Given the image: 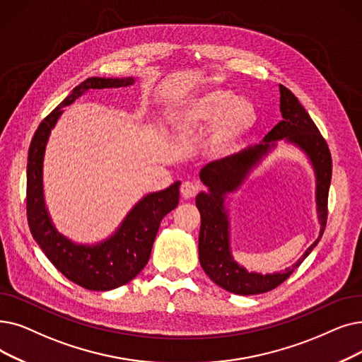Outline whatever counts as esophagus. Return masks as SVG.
Returning <instances> with one entry per match:
<instances>
[{
	"label": "esophagus",
	"instance_id": "esophagus-1",
	"mask_svg": "<svg viewBox=\"0 0 362 362\" xmlns=\"http://www.w3.org/2000/svg\"><path fill=\"white\" fill-rule=\"evenodd\" d=\"M199 192V185L195 183V182H183L182 186H180V194L185 199H189V198H194L197 197V194Z\"/></svg>",
	"mask_w": 362,
	"mask_h": 362
}]
</instances>
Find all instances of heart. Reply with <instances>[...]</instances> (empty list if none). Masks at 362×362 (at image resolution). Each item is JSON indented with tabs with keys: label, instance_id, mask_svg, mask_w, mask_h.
<instances>
[{
	"label": "heart",
	"instance_id": "1",
	"mask_svg": "<svg viewBox=\"0 0 362 362\" xmlns=\"http://www.w3.org/2000/svg\"><path fill=\"white\" fill-rule=\"evenodd\" d=\"M257 122L255 106L237 100L228 88H210L180 105L171 115V127L179 133H195L211 127L207 149L213 156L229 153Z\"/></svg>",
	"mask_w": 362,
	"mask_h": 362
}]
</instances>
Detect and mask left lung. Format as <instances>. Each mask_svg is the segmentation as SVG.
I'll return each mask as SVG.
<instances>
[{
  "label": "left lung",
  "mask_w": 362,
  "mask_h": 362,
  "mask_svg": "<svg viewBox=\"0 0 362 362\" xmlns=\"http://www.w3.org/2000/svg\"><path fill=\"white\" fill-rule=\"evenodd\" d=\"M279 109L282 119L264 136L263 142L248 146L238 153L210 163L199 173L202 183L209 186V194L201 192L197 197V207L201 214L199 228V263L210 279L226 291L250 296L271 291L282 284L310 251L320 243L328 216V189L332 182V153L325 139L315 122L305 111L302 103L284 86L279 84ZM284 138L300 147L308 155L317 177V211L322 223L320 237L291 269L282 274H255L247 273L233 260L228 245V221L224 209V198L236 190L245 180L249 170L276 144Z\"/></svg>",
  "instance_id": "8db88e82"
}]
</instances>
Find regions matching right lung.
I'll return each instance as SVG.
<instances>
[{
    "label": "right lung",
    "instance_id": "right-lung-1",
    "mask_svg": "<svg viewBox=\"0 0 362 362\" xmlns=\"http://www.w3.org/2000/svg\"><path fill=\"white\" fill-rule=\"evenodd\" d=\"M133 83V78H87L41 121L28 153L26 214L30 233L59 272L93 291L118 288L145 268L163 217L177 207L180 182L139 201L111 238L96 245H78L56 230L47 213L42 191L44 152L50 132L64 112L62 107L88 90L127 87Z\"/></svg>",
    "mask_w": 362,
    "mask_h": 362
}]
</instances>
